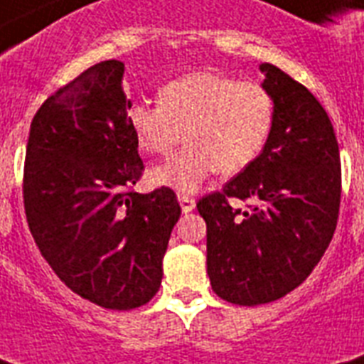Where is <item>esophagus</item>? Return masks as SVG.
<instances>
[{"instance_id": "34e87169", "label": "esophagus", "mask_w": 364, "mask_h": 364, "mask_svg": "<svg viewBox=\"0 0 364 364\" xmlns=\"http://www.w3.org/2000/svg\"><path fill=\"white\" fill-rule=\"evenodd\" d=\"M177 200H179V205H181L183 213H191V211L194 210V205H196L193 196H188V194L179 193L177 194Z\"/></svg>"}]
</instances>
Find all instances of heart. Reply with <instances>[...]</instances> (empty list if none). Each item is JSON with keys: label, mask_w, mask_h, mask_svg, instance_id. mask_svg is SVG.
Masks as SVG:
<instances>
[{"label": "heart", "mask_w": 364, "mask_h": 364, "mask_svg": "<svg viewBox=\"0 0 364 364\" xmlns=\"http://www.w3.org/2000/svg\"><path fill=\"white\" fill-rule=\"evenodd\" d=\"M274 121V102L262 85L194 71L166 82L159 104L137 102L126 122L137 147L166 154L185 132L187 147L151 170V181L179 193H194L217 170L238 173L255 162Z\"/></svg>", "instance_id": "heart-1"}]
</instances>
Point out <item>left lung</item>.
Instances as JSON below:
<instances>
[{"instance_id":"obj_1","label":"left lung","mask_w":364,"mask_h":364,"mask_svg":"<svg viewBox=\"0 0 364 364\" xmlns=\"http://www.w3.org/2000/svg\"><path fill=\"white\" fill-rule=\"evenodd\" d=\"M274 121L262 153L200 200L208 227V276L217 296L240 306L282 299L321 260L340 210V151L316 96L272 64H260ZM228 198L257 202L236 210Z\"/></svg>"}]
</instances>
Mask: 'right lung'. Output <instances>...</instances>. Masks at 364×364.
Instances as JSON below:
<instances>
[{"label": "right lung", "mask_w": 364, "mask_h": 364, "mask_svg": "<svg viewBox=\"0 0 364 364\" xmlns=\"http://www.w3.org/2000/svg\"><path fill=\"white\" fill-rule=\"evenodd\" d=\"M124 64L105 60L54 92L26 147L24 210L54 274L82 299L132 310L159 293L176 193L132 191L143 160L126 122Z\"/></svg>", "instance_id": "1"}]
</instances>
